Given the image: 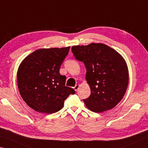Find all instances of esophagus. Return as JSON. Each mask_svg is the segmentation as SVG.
Wrapping results in <instances>:
<instances>
[{
    "label": "esophagus",
    "mask_w": 148,
    "mask_h": 148,
    "mask_svg": "<svg viewBox=\"0 0 148 148\" xmlns=\"http://www.w3.org/2000/svg\"><path fill=\"white\" fill-rule=\"evenodd\" d=\"M79 87V85H78V84H76V85L73 88H74V90L75 91H77V90H78Z\"/></svg>",
    "instance_id": "obj_1"
}]
</instances>
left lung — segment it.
Masks as SVG:
<instances>
[{
	"label": "left lung",
	"mask_w": 148,
	"mask_h": 148,
	"mask_svg": "<svg viewBox=\"0 0 148 148\" xmlns=\"http://www.w3.org/2000/svg\"><path fill=\"white\" fill-rule=\"evenodd\" d=\"M76 59L86 68V79L91 95L84 99L90 111L102 112L114 108L123 99L128 84V70L124 58L103 43L72 47Z\"/></svg>",
	"instance_id": "8db88e82"
}]
</instances>
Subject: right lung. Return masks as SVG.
Listing matches in <instances>:
<instances>
[{
	"instance_id": "1",
	"label": "right lung",
	"mask_w": 148,
	"mask_h": 148,
	"mask_svg": "<svg viewBox=\"0 0 148 148\" xmlns=\"http://www.w3.org/2000/svg\"><path fill=\"white\" fill-rule=\"evenodd\" d=\"M70 47L40 49L21 62L17 72L18 88L23 101L36 111L51 114L63 107L74 89L65 86L66 76L60 74V65Z\"/></svg>"
}]
</instances>
